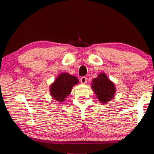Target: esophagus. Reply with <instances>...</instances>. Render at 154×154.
Listing matches in <instances>:
<instances>
[{"label":"esophagus","mask_w":154,"mask_h":154,"mask_svg":"<svg viewBox=\"0 0 154 154\" xmlns=\"http://www.w3.org/2000/svg\"><path fill=\"white\" fill-rule=\"evenodd\" d=\"M80 82H81V83H83V84H85V83L87 82V78H86V77H82L80 78Z\"/></svg>","instance_id":"esophagus-1"}]
</instances>
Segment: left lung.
<instances>
[{
  "label": "left lung",
  "instance_id": "1",
  "mask_svg": "<svg viewBox=\"0 0 154 154\" xmlns=\"http://www.w3.org/2000/svg\"><path fill=\"white\" fill-rule=\"evenodd\" d=\"M91 85L98 101L103 104H106L114 98L116 86L114 83L104 72L100 73L97 77L94 78Z\"/></svg>",
  "mask_w": 154,
  "mask_h": 154
}]
</instances>
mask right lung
Instances as JSON below:
<instances>
[{
    "instance_id": "right-lung-1",
    "label": "right lung",
    "mask_w": 154,
    "mask_h": 154,
    "mask_svg": "<svg viewBox=\"0 0 154 154\" xmlns=\"http://www.w3.org/2000/svg\"><path fill=\"white\" fill-rule=\"evenodd\" d=\"M78 83L79 80L76 77L67 72H62L50 85V94L57 101L63 103L71 92L72 87Z\"/></svg>"
}]
</instances>
